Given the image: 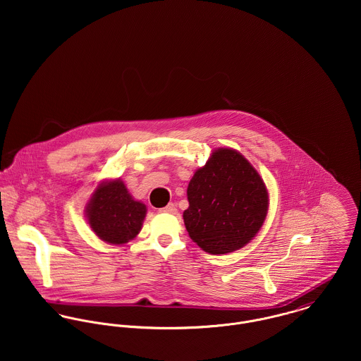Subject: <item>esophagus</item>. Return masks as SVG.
Returning <instances> with one entry per match:
<instances>
[{"mask_svg": "<svg viewBox=\"0 0 361 361\" xmlns=\"http://www.w3.org/2000/svg\"><path fill=\"white\" fill-rule=\"evenodd\" d=\"M161 211L164 212H169V214H176V206L173 203H169L168 206L161 208Z\"/></svg>", "mask_w": 361, "mask_h": 361, "instance_id": "esophagus-1", "label": "esophagus"}]
</instances>
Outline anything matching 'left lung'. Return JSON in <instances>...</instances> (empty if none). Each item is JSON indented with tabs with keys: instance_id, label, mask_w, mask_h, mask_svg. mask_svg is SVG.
Segmentation results:
<instances>
[{
	"instance_id": "8db88e82",
	"label": "left lung",
	"mask_w": 361,
	"mask_h": 361,
	"mask_svg": "<svg viewBox=\"0 0 361 361\" xmlns=\"http://www.w3.org/2000/svg\"><path fill=\"white\" fill-rule=\"evenodd\" d=\"M183 221L190 239L209 255L247 245L262 226L268 190L255 166L233 149L214 150L188 186Z\"/></svg>"
}]
</instances>
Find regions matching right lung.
<instances>
[{
	"instance_id": "1",
	"label": "right lung",
	"mask_w": 361,
	"mask_h": 361,
	"mask_svg": "<svg viewBox=\"0 0 361 361\" xmlns=\"http://www.w3.org/2000/svg\"><path fill=\"white\" fill-rule=\"evenodd\" d=\"M146 212V206L130 196L121 179L100 183L86 206L90 228L111 245H125L135 239Z\"/></svg>"
}]
</instances>
